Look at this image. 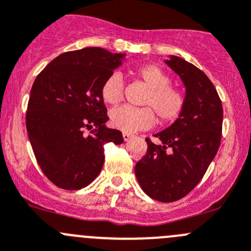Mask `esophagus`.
Wrapping results in <instances>:
<instances>
[{
    "label": "esophagus",
    "mask_w": 251,
    "mask_h": 251,
    "mask_svg": "<svg viewBox=\"0 0 251 251\" xmlns=\"http://www.w3.org/2000/svg\"><path fill=\"white\" fill-rule=\"evenodd\" d=\"M132 138H133V135L129 134V133H123V139H124V142H128V140L132 139Z\"/></svg>",
    "instance_id": "obj_1"
}]
</instances>
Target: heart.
I'll return each mask as SVG.
<instances>
[{
    "instance_id": "1",
    "label": "heart",
    "mask_w": 251,
    "mask_h": 251,
    "mask_svg": "<svg viewBox=\"0 0 251 251\" xmlns=\"http://www.w3.org/2000/svg\"><path fill=\"white\" fill-rule=\"evenodd\" d=\"M134 77L148 87L142 104L135 108L121 106L109 112V123L116 129L135 133L152 127L156 122L168 124L175 122L186 107V95L181 88L171 85V76L156 64L140 66ZM102 99L108 104H117L124 97V80L119 73H113L104 80L101 88Z\"/></svg>"
}]
</instances>
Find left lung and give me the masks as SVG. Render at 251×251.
Listing matches in <instances>:
<instances>
[{
  "instance_id": "8db88e82",
  "label": "left lung",
  "mask_w": 251,
  "mask_h": 251,
  "mask_svg": "<svg viewBox=\"0 0 251 251\" xmlns=\"http://www.w3.org/2000/svg\"><path fill=\"white\" fill-rule=\"evenodd\" d=\"M166 64L186 87L182 114L163 132L147 138L148 150L135 165L140 187L152 200L174 202L185 197L202 180L221 145L223 107L206 74L178 56Z\"/></svg>"
}]
</instances>
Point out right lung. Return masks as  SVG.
<instances>
[{
	"mask_svg": "<svg viewBox=\"0 0 251 251\" xmlns=\"http://www.w3.org/2000/svg\"><path fill=\"white\" fill-rule=\"evenodd\" d=\"M124 54L102 48L64 52L35 78L25 126L35 159L44 175L64 190L92 182L104 163V145L122 144L108 121L101 95L104 80L122 64Z\"/></svg>",
	"mask_w": 251,
	"mask_h": 251,
	"instance_id": "add662e5",
	"label": "right lung"
}]
</instances>
